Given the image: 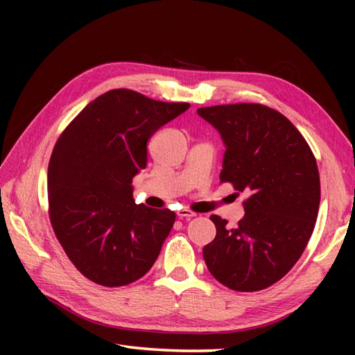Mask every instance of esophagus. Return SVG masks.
I'll use <instances>...</instances> for the list:
<instances>
[{
  "instance_id": "34e87169",
  "label": "esophagus",
  "mask_w": 355,
  "mask_h": 355,
  "mask_svg": "<svg viewBox=\"0 0 355 355\" xmlns=\"http://www.w3.org/2000/svg\"><path fill=\"white\" fill-rule=\"evenodd\" d=\"M177 216L180 219H191V218H194L196 216V213H192V211H189V209H178L177 211Z\"/></svg>"
}]
</instances>
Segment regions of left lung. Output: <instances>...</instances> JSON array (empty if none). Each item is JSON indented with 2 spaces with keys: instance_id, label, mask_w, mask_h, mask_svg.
Listing matches in <instances>:
<instances>
[{
  "instance_id": "left-lung-1",
  "label": "left lung",
  "mask_w": 355,
  "mask_h": 355,
  "mask_svg": "<svg viewBox=\"0 0 355 355\" xmlns=\"http://www.w3.org/2000/svg\"><path fill=\"white\" fill-rule=\"evenodd\" d=\"M225 146L220 183L249 192L235 228L213 214L216 238L203 248L208 271L235 291L280 280L313 233L321 188L309 144L284 114L255 103L199 107Z\"/></svg>"
}]
</instances>
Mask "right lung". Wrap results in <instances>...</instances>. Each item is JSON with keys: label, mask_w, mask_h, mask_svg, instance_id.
Here are the masks:
<instances>
[{"label": "right lung", "mask_w": 355, "mask_h": 355, "mask_svg": "<svg viewBox=\"0 0 355 355\" xmlns=\"http://www.w3.org/2000/svg\"><path fill=\"white\" fill-rule=\"evenodd\" d=\"M189 103H164L128 89L91 101L59 137L48 166V205L56 238L84 277L123 286L146 275L175 213L133 199L147 142Z\"/></svg>", "instance_id": "add662e5"}]
</instances>
